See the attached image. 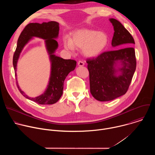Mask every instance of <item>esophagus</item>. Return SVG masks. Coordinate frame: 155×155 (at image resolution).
<instances>
[{"instance_id": "34e87169", "label": "esophagus", "mask_w": 155, "mask_h": 155, "mask_svg": "<svg viewBox=\"0 0 155 155\" xmlns=\"http://www.w3.org/2000/svg\"><path fill=\"white\" fill-rule=\"evenodd\" d=\"M78 65L79 66H83L84 65V63L82 61H79L78 62Z\"/></svg>"}]
</instances>
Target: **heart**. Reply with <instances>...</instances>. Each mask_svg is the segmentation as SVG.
Instances as JSON below:
<instances>
[{"instance_id": "obj_1", "label": "heart", "mask_w": 155, "mask_h": 155, "mask_svg": "<svg viewBox=\"0 0 155 155\" xmlns=\"http://www.w3.org/2000/svg\"><path fill=\"white\" fill-rule=\"evenodd\" d=\"M109 41L108 35L101 31L90 29H81L73 33L72 38L64 37V48L73 52L75 47L81 48L83 54L90 58L96 57L102 53Z\"/></svg>"}]
</instances>
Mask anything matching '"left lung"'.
I'll return each instance as SVG.
<instances>
[{"instance_id": "obj_1", "label": "left lung", "mask_w": 155, "mask_h": 155, "mask_svg": "<svg viewBox=\"0 0 155 155\" xmlns=\"http://www.w3.org/2000/svg\"><path fill=\"white\" fill-rule=\"evenodd\" d=\"M114 28L112 45L131 46L134 40L118 20L110 18ZM120 62L122 67L115 68ZM90 74V92L99 101L114 100L127 92L136 69L134 48L131 47L105 51L96 58L86 59ZM118 72H120L117 74ZM118 75L117 76V75Z\"/></svg>"}]
</instances>
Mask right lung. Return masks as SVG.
Listing matches in <instances>:
<instances>
[{"label":"right lung","instance_id":"obj_1","mask_svg":"<svg viewBox=\"0 0 155 155\" xmlns=\"http://www.w3.org/2000/svg\"><path fill=\"white\" fill-rule=\"evenodd\" d=\"M59 23L56 21L48 23H29L21 32L17 43V47L13 58L15 74L16 76V65L19 54L26 44L33 37L45 40L47 51L51 62V75L46 91L41 95L34 98L28 97L22 91L16 82V85L21 94L36 103L41 105H50L57 102L62 94L64 82L68 75L76 67L77 62L72 59H64L54 54L58 48V43L55 40L58 36Z\"/></svg>","mask_w":155,"mask_h":155}]
</instances>
